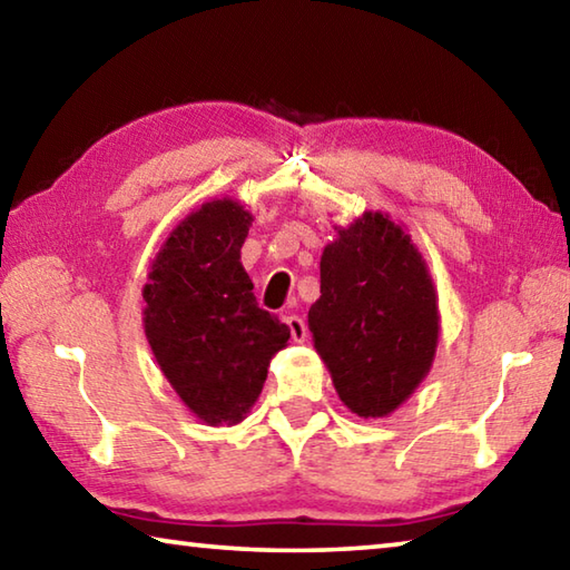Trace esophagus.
Wrapping results in <instances>:
<instances>
[{"mask_svg": "<svg viewBox=\"0 0 570 570\" xmlns=\"http://www.w3.org/2000/svg\"><path fill=\"white\" fill-rule=\"evenodd\" d=\"M286 326H288V332H292V340L294 342H304L306 340V324L298 320V316H286Z\"/></svg>", "mask_w": 570, "mask_h": 570, "instance_id": "34e87169", "label": "esophagus"}]
</instances>
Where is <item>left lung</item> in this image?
<instances>
[{
	"label": "left lung",
	"instance_id": "1",
	"mask_svg": "<svg viewBox=\"0 0 570 570\" xmlns=\"http://www.w3.org/2000/svg\"><path fill=\"white\" fill-rule=\"evenodd\" d=\"M334 234L308 332L344 407L362 420L390 417L435 362L438 288L407 226L390 214L364 210Z\"/></svg>",
	"mask_w": 570,
	"mask_h": 570
}]
</instances>
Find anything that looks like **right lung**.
Returning <instances> with one entry per match:
<instances>
[{"mask_svg":"<svg viewBox=\"0 0 570 570\" xmlns=\"http://www.w3.org/2000/svg\"><path fill=\"white\" fill-rule=\"evenodd\" d=\"M250 220L238 198L206 200L163 240L142 286V330L163 377L210 428L246 420L288 344L240 264Z\"/></svg>","mask_w":570,"mask_h":570,"instance_id":"obj_1","label":"right lung"}]
</instances>
